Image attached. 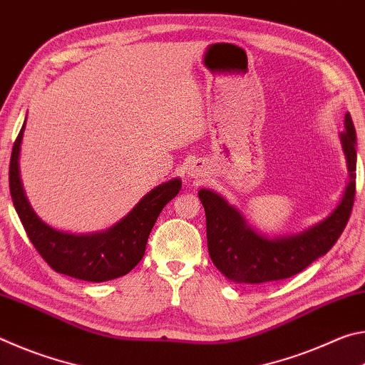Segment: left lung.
Here are the masks:
<instances>
[{
  "label": "left lung",
  "instance_id": "left-lung-1",
  "mask_svg": "<svg viewBox=\"0 0 365 365\" xmlns=\"http://www.w3.org/2000/svg\"><path fill=\"white\" fill-rule=\"evenodd\" d=\"M339 138L348 160L349 183L335 211L304 233L265 238L246 225L224 197L200 190L197 195L206 212L209 256L227 279L248 285L289 279L331 250L348 224L356 195V130L349 113L344 115V132Z\"/></svg>",
  "mask_w": 365,
  "mask_h": 365
}]
</instances>
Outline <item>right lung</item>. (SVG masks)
<instances>
[{
    "mask_svg": "<svg viewBox=\"0 0 365 365\" xmlns=\"http://www.w3.org/2000/svg\"><path fill=\"white\" fill-rule=\"evenodd\" d=\"M24 125L14 141L9 164V191L12 202L30 242L59 274L85 282H106L125 275L145 256L148 237L164 206L178 195V178L159 185L143 196L127 217L106 232L71 235L58 232L36 217L24 195L19 178V150Z\"/></svg>",
    "mask_w": 365,
    "mask_h": 365,
    "instance_id": "1",
    "label": "right lung"
}]
</instances>
